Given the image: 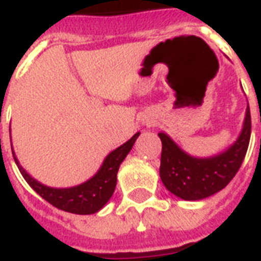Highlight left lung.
Wrapping results in <instances>:
<instances>
[{"mask_svg":"<svg viewBox=\"0 0 261 261\" xmlns=\"http://www.w3.org/2000/svg\"><path fill=\"white\" fill-rule=\"evenodd\" d=\"M252 120L246 109L244 128L238 140L213 158H192L185 153L165 133H159L162 140L160 178L167 190L184 200H200L225 188L238 173L246 155L250 140Z\"/></svg>","mask_w":261,"mask_h":261,"instance_id":"8db88e82","label":"left lung"}]
</instances>
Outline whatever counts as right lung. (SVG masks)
I'll list each match as a JSON object with an SVG mask.
<instances>
[{
  "label": "right lung",
  "mask_w": 261,
  "mask_h": 261,
  "mask_svg": "<svg viewBox=\"0 0 261 261\" xmlns=\"http://www.w3.org/2000/svg\"><path fill=\"white\" fill-rule=\"evenodd\" d=\"M138 136H140V133L134 134L125 144L116 148L113 152L106 156L101 169L98 170V173L92 178L80 185L71 187V188H51V187L38 182L37 179L30 177L26 173V170L19 165L13 150L12 153L23 178L28 181V184L41 196L42 199H45L52 206H55L63 212L74 214H94L98 210H101L106 204V202L112 198L116 188L119 167L125 156L128 155V152L134 145Z\"/></svg>",
  "instance_id": "obj_1"
}]
</instances>
